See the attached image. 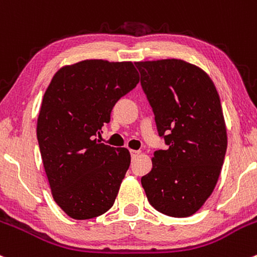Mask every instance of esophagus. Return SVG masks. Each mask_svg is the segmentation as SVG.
<instances>
[{
    "instance_id": "34e87169",
    "label": "esophagus",
    "mask_w": 257,
    "mask_h": 257,
    "mask_svg": "<svg viewBox=\"0 0 257 257\" xmlns=\"http://www.w3.org/2000/svg\"><path fill=\"white\" fill-rule=\"evenodd\" d=\"M140 154V151L139 150H131V156H132V159H136L138 155H139Z\"/></svg>"
}]
</instances>
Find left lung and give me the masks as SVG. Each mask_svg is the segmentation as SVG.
Here are the masks:
<instances>
[{
  "label": "left lung",
  "instance_id": "left-lung-1",
  "mask_svg": "<svg viewBox=\"0 0 257 257\" xmlns=\"http://www.w3.org/2000/svg\"><path fill=\"white\" fill-rule=\"evenodd\" d=\"M166 150H156L142 177L159 212L194 214L217 185L226 151V129L214 83L206 72L177 59L136 63Z\"/></svg>",
  "mask_w": 257,
  "mask_h": 257
}]
</instances>
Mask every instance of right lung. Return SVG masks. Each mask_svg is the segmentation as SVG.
I'll return each instance as SVG.
<instances>
[{"mask_svg": "<svg viewBox=\"0 0 257 257\" xmlns=\"http://www.w3.org/2000/svg\"><path fill=\"white\" fill-rule=\"evenodd\" d=\"M138 82L133 63L83 60L61 67L45 91L38 144L54 199L74 219L98 217L114 203L131 154L96 137Z\"/></svg>", "mask_w": 257, "mask_h": 257, "instance_id": "add662e5", "label": "right lung"}]
</instances>
